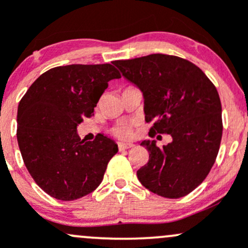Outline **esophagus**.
<instances>
[{
  "mask_svg": "<svg viewBox=\"0 0 248 248\" xmlns=\"http://www.w3.org/2000/svg\"><path fill=\"white\" fill-rule=\"evenodd\" d=\"M133 146L134 145L131 144V142H122V141L119 142L120 150H127V149H131V147H133Z\"/></svg>",
  "mask_w": 248,
  "mask_h": 248,
  "instance_id": "obj_1",
  "label": "esophagus"
}]
</instances>
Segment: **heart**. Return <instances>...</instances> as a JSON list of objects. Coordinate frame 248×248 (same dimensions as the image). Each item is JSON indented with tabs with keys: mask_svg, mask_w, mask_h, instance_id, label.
Masks as SVG:
<instances>
[{
	"mask_svg": "<svg viewBox=\"0 0 248 248\" xmlns=\"http://www.w3.org/2000/svg\"><path fill=\"white\" fill-rule=\"evenodd\" d=\"M112 132H114L115 136H117L119 138H124V139L131 138L132 126L129 124H120L119 126H116L114 129H112Z\"/></svg>",
	"mask_w": 248,
	"mask_h": 248,
	"instance_id": "heart-1",
	"label": "heart"
}]
</instances>
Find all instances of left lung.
<instances>
[{"mask_svg": "<svg viewBox=\"0 0 248 248\" xmlns=\"http://www.w3.org/2000/svg\"><path fill=\"white\" fill-rule=\"evenodd\" d=\"M112 63L142 92L145 121L154 122L150 137H171L163 147L156 140L141 141L149 162L137 171L138 180L164 198L187 196L204 181L218 154L223 126L216 87L199 67L171 55Z\"/></svg>", "mask_w": 248, "mask_h": 248, "instance_id": "1", "label": "left lung"}]
</instances>
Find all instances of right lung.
Returning <instances> with one entry per match:
<instances>
[{
	"label": "right lung",
	"mask_w": 248,
	"mask_h": 248,
	"mask_svg": "<svg viewBox=\"0 0 248 248\" xmlns=\"http://www.w3.org/2000/svg\"><path fill=\"white\" fill-rule=\"evenodd\" d=\"M121 78L109 63L69 64L49 69L30 86L17 107L16 138L36 184L59 201L93 192L119 147L98 134L85 141L77 133L93 115L108 81Z\"/></svg>",
	"instance_id": "1"
}]
</instances>
